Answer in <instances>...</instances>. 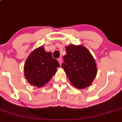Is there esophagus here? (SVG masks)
Segmentation results:
<instances>
[{"label": "esophagus", "instance_id": "34e87169", "mask_svg": "<svg viewBox=\"0 0 122 122\" xmlns=\"http://www.w3.org/2000/svg\"><path fill=\"white\" fill-rule=\"evenodd\" d=\"M58 62L60 63V65H61V63H62V59H61V58H58Z\"/></svg>", "mask_w": 122, "mask_h": 122}]
</instances>
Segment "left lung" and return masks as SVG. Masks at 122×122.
<instances>
[{"label": "left lung", "mask_w": 122, "mask_h": 122, "mask_svg": "<svg viewBox=\"0 0 122 122\" xmlns=\"http://www.w3.org/2000/svg\"><path fill=\"white\" fill-rule=\"evenodd\" d=\"M61 66L71 83L79 89L92 84L97 74L95 60L89 51L82 45H69L66 47Z\"/></svg>", "instance_id": "8db88e82"}]
</instances>
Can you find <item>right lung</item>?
I'll return each mask as SVG.
<instances>
[{"label": "right lung", "mask_w": 122, "mask_h": 122, "mask_svg": "<svg viewBox=\"0 0 122 122\" xmlns=\"http://www.w3.org/2000/svg\"><path fill=\"white\" fill-rule=\"evenodd\" d=\"M60 66L51 52H46L43 46L33 51L24 64V76L32 85L42 87L48 83Z\"/></svg>", "instance_id": "right-lung-1"}]
</instances>
